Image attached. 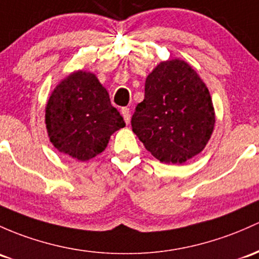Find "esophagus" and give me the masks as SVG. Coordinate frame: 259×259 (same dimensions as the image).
Here are the masks:
<instances>
[{
  "instance_id": "esophagus-1",
  "label": "esophagus",
  "mask_w": 259,
  "mask_h": 259,
  "mask_svg": "<svg viewBox=\"0 0 259 259\" xmlns=\"http://www.w3.org/2000/svg\"><path fill=\"white\" fill-rule=\"evenodd\" d=\"M121 113H122V116H123L124 122H126V123L128 124L130 121H131V111H130V108L128 107H123L121 110Z\"/></svg>"
}]
</instances>
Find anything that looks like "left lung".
<instances>
[{
  "label": "left lung",
  "instance_id": "left-lung-1",
  "mask_svg": "<svg viewBox=\"0 0 259 259\" xmlns=\"http://www.w3.org/2000/svg\"><path fill=\"white\" fill-rule=\"evenodd\" d=\"M207 86L184 60L160 62L146 79L132 131L159 162L183 164L202 152L215 127Z\"/></svg>",
  "mask_w": 259,
  "mask_h": 259
}]
</instances>
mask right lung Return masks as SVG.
I'll return each instance as SVG.
<instances>
[{
	"instance_id": "right-lung-1",
	"label": "right lung",
	"mask_w": 259,
	"mask_h": 259,
	"mask_svg": "<svg viewBox=\"0 0 259 259\" xmlns=\"http://www.w3.org/2000/svg\"><path fill=\"white\" fill-rule=\"evenodd\" d=\"M46 126L58 152L86 162L104 152L111 136L126 123L96 75L76 70L52 91Z\"/></svg>"
}]
</instances>
